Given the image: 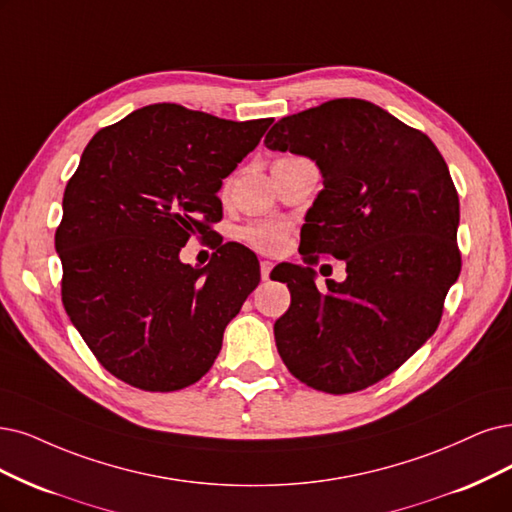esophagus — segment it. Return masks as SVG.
<instances>
[{"label":"esophagus","mask_w":512,"mask_h":512,"mask_svg":"<svg viewBox=\"0 0 512 512\" xmlns=\"http://www.w3.org/2000/svg\"><path fill=\"white\" fill-rule=\"evenodd\" d=\"M272 268H274V263H272V261H261V278H263V280H268V278H270Z\"/></svg>","instance_id":"obj_1"}]
</instances>
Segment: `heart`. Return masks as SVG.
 <instances>
[{
  "label": "heart",
  "mask_w": 512,
  "mask_h": 512,
  "mask_svg": "<svg viewBox=\"0 0 512 512\" xmlns=\"http://www.w3.org/2000/svg\"><path fill=\"white\" fill-rule=\"evenodd\" d=\"M240 236L244 242H249L253 249L274 255V253H280L282 249H285L289 230H287V225H282V223L263 221V223L246 225L240 232Z\"/></svg>",
  "instance_id": "b5f03b06"
}]
</instances>
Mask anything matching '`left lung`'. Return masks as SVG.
Here are the masks:
<instances>
[{"label": "left lung", "mask_w": 512, "mask_h": 512, "mask_svg": "<svg viewBox=\"0 0 512 512\" xmlns=\"http://www.w3.org/2000/svg\"><path fill=\"white\" fill-rule=\"evenodd\" d=\"M266 147L308 156L323 173L301 227L306 266L280 263L291 306L274 325L282 363L306 386L350 394L399 369L437 331L460 276V200L422 130L363 99H333L278 120ZM320 254L347 261L318 292Z\"/></svg>", "instance_id": "obj_1"}]
</instances>
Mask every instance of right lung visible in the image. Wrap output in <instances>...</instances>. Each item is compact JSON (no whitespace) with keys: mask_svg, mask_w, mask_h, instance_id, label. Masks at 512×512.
I'll list each match as a JSON object with an SVG mask.
<instances>
[{"mask_svg":"<svg viewBox=\"0 0 512 512\" xmlns=\"http://www.w3.org/2000/svg\"><path fill=\"white\" fill-rule=\"evenodd\" d=\"M272 122L156 103L86 145L54 246L65 312L118 380L173 392L213 367L227 323L259 285V261L238 242L221 244L204 268L181 263L179 251L213 236L223 179Z\"/></svg>","mask_w":512,"mask_h":512,"instance_id":"add662e5","label":"right lung"}]
</instances>
